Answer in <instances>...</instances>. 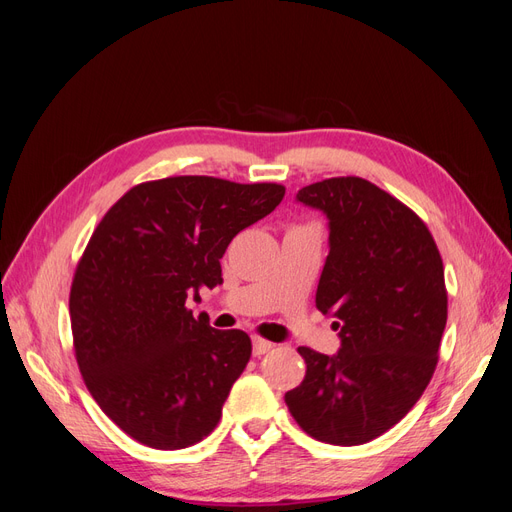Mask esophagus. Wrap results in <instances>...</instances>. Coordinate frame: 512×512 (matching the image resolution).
Wrapping results in <instances>:
<instances>
[{
    "instance_id": "1",
    "label": "esophagus",
    "mask_w": 512,
    "mask_h": 512,
    "mask_svg": "<svg viewBox=\"0 0 512 512\" xmlns=\"http://www.w3.org/2000/svg\"><path fill=\"white\" fill-rule=\"evenodd\" d=\"M271 348H273V344H271V342H267V339H262V337H252V352H254V356L267 354Z\"/></svg>"
}]
</instances>
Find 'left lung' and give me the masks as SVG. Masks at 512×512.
Returning a JSON list of instances; mask_svg holds the SVG:
<instances>
[{
  "label": "left lung",
  "instance_id": "left-lung-1",
  "mask_svg": "<svg viewBox=\"0 0 512 512\" xmlns=\"http://www.w3.org/2000/svg\"><path fill=\"white\" fill-rule=\"evenodd\" d=\"M329 222L316 307L337 318L339 350L299 348L307 371L286 393L309 436L356 446L382 436L421 399L446 327L442 258L421 218L361 177L299 190Z\"/></svg>",
  "mask_w": 512,
  "mask_h": 512
}]
</instances>
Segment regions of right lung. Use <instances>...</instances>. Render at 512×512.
<instances>
[{
	"label": "right lung",
	"mask_w": 512,
	"mask_h": 512,
	"mask_svg": "<svg viewBox=\"0 0 512 512\" xmlns=\"http://www.w3.org/2000/svg\"><path fill=\"white\" fill-rule=\"evenodd\" d=\"M284 192L215 177L149 181L123 194L91 235L70 290L76 361L102 412L136 442L177 451L218 425L252 342L194 318L188 299L222 284L232 237Z\"/></svg>",
	"instance_id": "right-lung-1"
}]
</instances>
